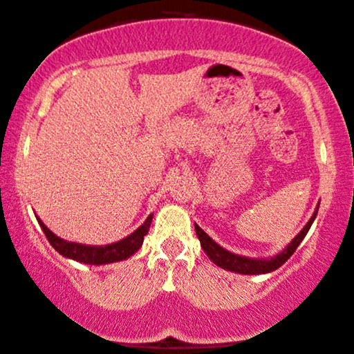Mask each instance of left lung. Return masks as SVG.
<instances>
[{
  "mask_svg": "<svg viewBox=\"0 0 354 354\" xmlns=\"http://www.w3.org/2000/svg\"><path fill=\"white\" fill-rule=\"evenodd\" d=\"M318 206H320V204H318ZM318 206H317V209H315L313 216L310 218L308 223L305 224V227L301 229V231L297 234L295 237H293L290 244L285 247L282 252H279L270 259H250V257H244V255L232 254V252H229V250H225L224 247H221L218 242L212 241L211 237L207 236V234L204 232L198 224H194V229H196V234H198L199 242H201L203 250L206 252L207 257H209L211 261L216 263V266L221 267V269L229 270V272H236V274H244V275L269 274V272H274L279 269L280 266H283V263L290 259V255L295 252L297 247L300 245V242L305 239L306 232H308V229L312 227L315 218H317Z\"/></svg>",
  "mask_w": 354,
  "mask_h": 354,
  "instance_id": "8db88e82",
  "label": "left lung"
}]
</instances>
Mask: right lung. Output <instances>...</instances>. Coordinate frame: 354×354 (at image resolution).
<instances>
[{
  "mask_svg": "<svg viewBox=\"0 0 354 354\" xmlns=\"http://www.w3.org/2000/svg\"><path fill=\"white\" fill-rule=\"evenodd\" d=\"M36 219L42 231H44L46 237H48V241L50 242V245L64 257L72 259V261H77L80 263H88V266H102V263L120 262L131 257L142 247L145 236H147L148 229H150L153 214L148 216L147 221L135 232L127 236L125 239L107 245H85L79 244V242L64 241L61 237L55 236L53 231H49L48 225L42 223L41 218L36 216Z\"/></svg>",
  "mask_w": 354,
  "mask_h": 354,
  "instance_id": "obj_1",
  "label": "right lung"
}]
</instances>
